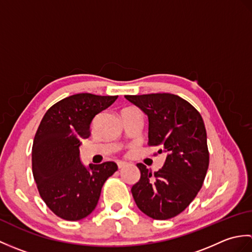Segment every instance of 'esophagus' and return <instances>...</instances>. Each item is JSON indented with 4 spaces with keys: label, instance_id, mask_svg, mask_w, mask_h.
Wrapping results in <instances>:
<instances>
[{
    "label": "esophagus",
    "instance_id": "34e87169",
    "mask_svg": "<svg viewBox=\"0 0 252 252\" xmlns=\"http://www.w3.org/2000/svg\"><path fill=\"white\" fill-rule=\"evenodd\" d=\"M126 165V162H125V161H119V162H118V168H119V169L125 168Z\"/></svg>",
    "mask_w": 252,
    "mask_h": 252
}]
</instances>
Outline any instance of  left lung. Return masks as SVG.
<instances>
[{"instance_id": "obj_1", "label": "left lung", "mask_w": 252, "mask_h": 252, "mask_svg": "<svg viewBox=\"0 0 252 252\" xmlns=\"http://www.w3.org/2000/svg\"><path fill=\"white\" fill-rule=\"evenodd\" d=\"M125 97L148 117V145L167 153L163 167L152 172L137 163L141 179L132 186L136 206L155 220L174 218L201 189L209 167L207 132L194 106L178 95L156 93Z\"/></svg>"}]
</instances>
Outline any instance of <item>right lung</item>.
<instances>
[{
    "instance_id": "right-lung-1",
    "label": "right lung",
    "mask_w": 252,
    "mask_h": 252,
    "mask_svg": "<svg viewBox=\"0 0 252 252\" xmlns=\"http://www.w3.org/2000/svg\"><path fill=\"white\" fill-rule=\"evenodd\" d=\"M118 96L80 93L53 105L45 112L32 145V173L46 206L67 221L88 217L97 205L101 187L118 170L114 161L84 167L80 160L82 138L91 122Z\"/></svg>"
}]
</instances>
